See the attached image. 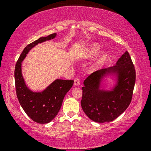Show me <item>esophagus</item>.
Masks as SVG:
<instances>
[{"instance_id": "34e87169", "label": "esophagus", "mask_w": 151, "mask_h": 151, "mask_svg": "<svg viewBox=\"0 0 151 151\" xmlns=\"http://www.w3.org/2000/svg\"><path fill=\"white\" fill-rule=\"evenodd\" d=\"M80 84V81L79 78H75V80H74V85L79 86Z\"/></svg>"}]
</instances>
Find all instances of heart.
I'll list each match as a JSON object with an SVG mask.
<instances>
[{
  "instance_id": "1",
  "label": "heart",
  "mask_w": 151,
  "mask_h": 151,
  "mask_svg": "<svg viewBox=\"0 0 151 151\" xmlns=\"http://www.w3.org/2000/svg\"><path fill=\"white\" fill-rule=\"evenodd\" d=\"M101 47L100 45L97 44V43H95V44H93L90 46L89 48H88L87 52L86 53V55L87 57H93L95 55H97V53L99 52V51L100 50ZM106 53L103 52L102 53H101L100 56L98 57V60H97L96 64L94 65V68H98V67H100V65H102L103 63H104V61L106 60Z\"/></svg>"
}]
</instances>
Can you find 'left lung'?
Returning a JSON list of instances; mask_svg holds the SVG:
<instances>
[{"instance_id":"obj_1","label":"left lung","mask_w":151,"mask_h":151,"mask_svg":"<svg viewBox=\"0 0 151 151\" xmlns=\"http://www.w3.org/2000/svg\"><path fill=\"white\" fill-rule=\"evenodd\" d=\"M115 76L117 83L113 90L100 89L103 77ZM135 69L128 51L113 67L91 74L84 81L81 106L91 120L98 123L111 122L119 116L131 102L135 83Z\"/></svg>"}]
</instances>
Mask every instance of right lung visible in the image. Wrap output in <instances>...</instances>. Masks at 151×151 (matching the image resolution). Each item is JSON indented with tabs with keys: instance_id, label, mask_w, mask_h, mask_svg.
Segmentation results:
<instances>
[{
	"instance_id": "obj_1",
	"label": "right lung",
	"mask_w": 151,
	"mask_h": 151,
	"mask_svg": "<svg viewBox=\"0 0 151 151\" xmlns=\"http://www.w3.org/2000/svg\"><path fill=\"white\" fill-rule=\"evenodd\" d=\"M56 34L41 37L29 44L22 51L16 64L14 78L16 95L27 115L39 124L50 122L59 112L65 95L73 84V80L57 79L41 92H34L27 86L22 75L21 65L29 51L38 43L51 40Z\"/></svg>"
}]
</instances>
